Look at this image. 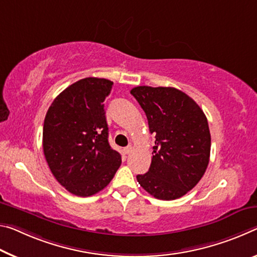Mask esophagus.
I'll list each match as a JSON object with an SVG mask.
<instances>
[{"label": "esophagus", "instance_id": "obj_1", "mask_svg": "<svg viewBox=\"0 0 257 257\" xmlns=\"http://www.w3.org/2000/svg\"><path fill=\"white\" fill-rule=\"evenodd\" d=\"M123 152H124V154H130L133 152V148L132 146H127V148L123 149Z\"/></svg>", "mask_w": 257, "mask_h": 257}]
</instances>
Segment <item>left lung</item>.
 I'll return each instance as SVG.
<instances>
[{
  "mask_svg": "<svg viewBox=\"0 0 257 257\" xmlns=\"http://www.w3.org/2000/svg\"><path fill=\"white\" fill-rule=\"evenodd\" d=\"M130 93L144 109L150 133L156 135L149 172L137 175V181L160 200L181 198L198 184L209 162L210 133L205 113L176 88L141 85Z\"/></svg>",
  "mask_w": 257,
  "mask_h": 257,
  "instance_id": "obj_1",
  "label": "left lung"
}]
</instances>
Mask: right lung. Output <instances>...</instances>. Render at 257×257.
I'll list each match as a JSON object with an SVG mask.
<instances>
[{"instance_id":"1","label":"right lung","mask_w":257,"mask_h":257,"mask_svg":"<svg viewBox=\"0 0 257 257\" xmlns=\"http://www.w3.org/2000/svg\"><path fill=\"white\" fill-rule=\"evenodd\" d=\"M113 82L85 77L56 97L43 124V152L52 175L68 192L90 197L108 185L121 156L108 143L104 100Z\"/></svg>"}]
</instances>
